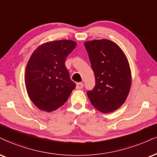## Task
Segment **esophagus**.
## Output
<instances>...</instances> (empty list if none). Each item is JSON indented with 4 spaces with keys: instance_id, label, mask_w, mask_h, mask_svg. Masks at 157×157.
Segmentation results:
<instances>
[{
    "instance_id": "obj_1",
    "label": "esophagus",
    "mask_w": 157,
    "mask_h": 157,
    "mask_svg": "<svg viewBox=\"0 0 157 157\" xmlns=\"http://www.w3.org/2000/svg\"><path fill=\"white\" fill-rule=\"evenodd\" d=\"M84 87V84H83V83H77L76 84V89H78V90H80V89H82Z\"/></svg>"
}]
</instances>
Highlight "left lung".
<instances>
[{
  "label": "left lung",
  "instance_id": "obj_1",
  "mask_svg": "<svg viewBox=\"0 0 157 157\" xmlns=\"http://www.w3.org/2000/svg\"><path fill=\"white\" fill-rule=\"evenodd\" d=\"M95 86L87 91L92 105L104 113L113 112L127 100L132 83L129 62L117 44L107 39L86 41Z\"/></svg>",
  "mask_w": 157,
  "mask_h": 157
}]
</instances>
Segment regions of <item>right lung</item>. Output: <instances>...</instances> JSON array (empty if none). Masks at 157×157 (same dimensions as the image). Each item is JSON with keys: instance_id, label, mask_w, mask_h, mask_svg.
<instances>
[{"instance_id": "obj_1", "label": "right lung", "mask_w": 157, "mask_h": 157, "mask_svg": "<svg viewBox=\"0 0 157 157\" xmlns=\"http://www.w3.org/2000/svg\"><path fill=\"white\" fill-rule=\"evenodd\" d=\"M75 46L76 42L71 40L49 41L30 56L25 69V86L30 99L41 111L57 110L75 88L65 64Z\"/></svg>"}]
</instances>
